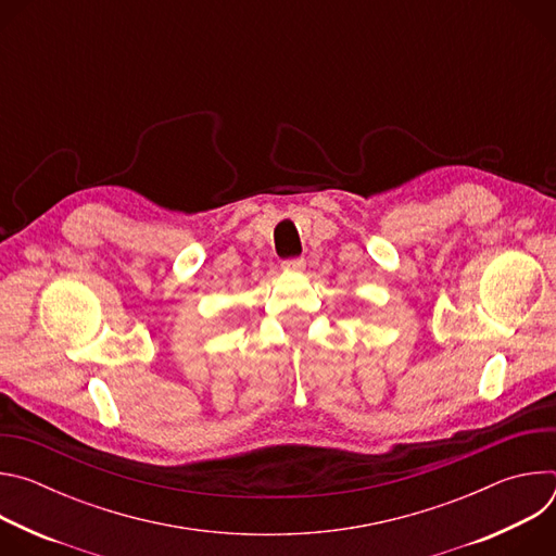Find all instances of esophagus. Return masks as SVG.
<instances>
[{"label": "esophagus", "instance_id": "esophagus-1", "mask_svg": "<svg viewBox=\"0 0 556 556\" xmlns=\"http://www.w3.org/2000/svg\"><path fill=\"white\" fill-rule=\"evenodd\" d=\"M281 268L288 273H301L305 268V260L303 257H290L281 262Z\"/></svg>", "mask_w": 556, "mask_h": 556}]
</instances>
